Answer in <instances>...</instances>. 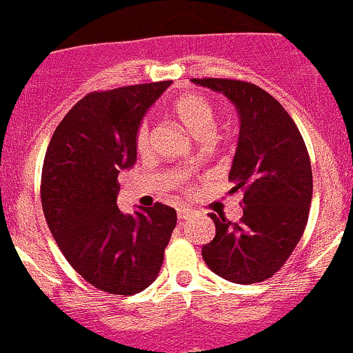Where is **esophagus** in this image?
<instances>
[{
	"label": "esophagus",
	"instance_id": "34e87169",
	"mask_svg": "<svg viewBox=\"0 0 353 353\" xmlns=\"http://www.w3.org/2000/svg\"><path fill=\"white\" fill-rule=\"evenodd\" d=\"M176 215H179L180 221H187V219L192 215V208H189V206H180V208L176 210Z\"/></svg>",
	"mask_w": 353,
	"mask_h": 353
}]
</instances>
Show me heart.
Wrapping results in <instances>:
<instances>
[{"label":"heart","instance_id":"1","mask_svg":"<svg viewBox=\"0 0 353 353\" xmlns=\"http://www.w3.org/2000/svg\"><path fill=\"white\" fill-rule=\"evenodd\" d=\"M174 112L194 138L206 137V134L212 137L216 115L215 106L212 105L208 98L201 94H194V92L180 96L174 101ZM148 145H150V131H148L147 122H143L137 132V147L140 152H145Z\"/></svg>","mask_w":353,"mask_h":353}]
</instances>
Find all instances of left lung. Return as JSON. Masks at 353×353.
<instances>
[{"label": "left lung", "mask_w": 353, "mask_h": 353, "mask_svg": "<svg viewBox=\"0 0 353 353\" xmlns=\"http://www.w3.org/2000/svg\"><path fill=\"white\" fill-rule=\"evenodd\" d=\"M229 99L240 137L229 180L243 190V216L210 213L215 238L203 247L206 266L224 280L255 283L273 276L301 240L312 205V164L287 110L261 87L241 80L192 79Z\"/></svg>", "instance_id": "obj_1"}]
</instances>
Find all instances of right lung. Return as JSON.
Returning <instances> with one entry per match:
<instances>
[{"mask_svg": "<svg viewBox=\"0 0 353 353\" xmlns=\"http://www.w3.org/2000/svg\"><path fill=\"white\" fill-rule=\"evenodd\" d=\"M166 82L90 92L64 115L41 171V206L71 268L96 289L141 292L159 274L176 225L174 208L124 213L117 176L137 163V132Z\"/></svg>", "mask_w": 353, "mask_h": 353, "instance_id": "right-lung-1", "label": "right lung"}]
</instances>
